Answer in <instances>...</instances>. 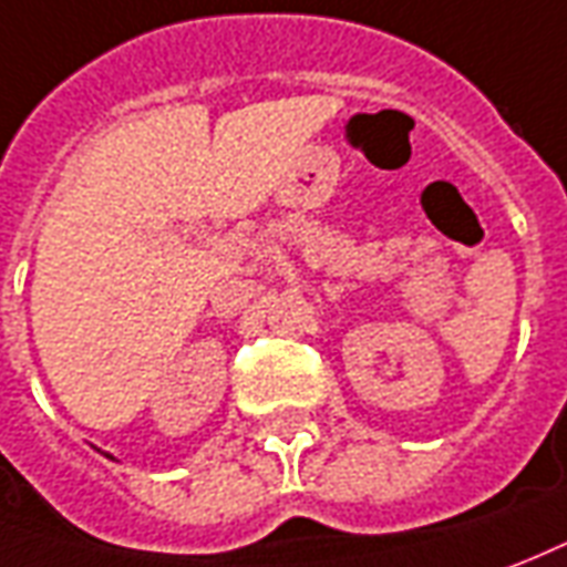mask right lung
I'll return each instance as SVG.
<instances>
[{
	"mask_svg": "<svg viewBox=\"0 0 567 567\" xmlns=\"http://www.w3.org/2000/svg\"><path fill=\"white\" fill-rule=\"evenodd\" d=\"M105 456H109V453H105ZM109 458H114V456H109Z\"/></svg>",
	"mask_w": 567,
	"mask_h": 567,
	"instance_id": "1",
	"label": "right lung"
}]
</instances>
